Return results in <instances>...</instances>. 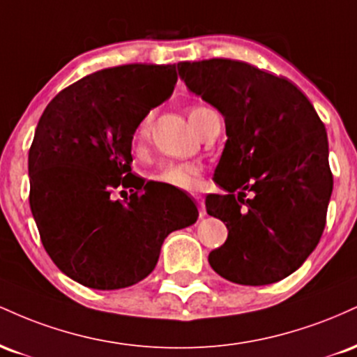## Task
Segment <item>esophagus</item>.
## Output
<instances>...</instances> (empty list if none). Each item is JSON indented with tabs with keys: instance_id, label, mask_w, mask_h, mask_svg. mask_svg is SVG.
Returning <instances> with one entry per match:
<instances>
[{
	"instance_id": "34e87169",
	"label": "esophagus",
	"mask_w": 357,
	"mask_h": 357,
	"mask_svg": "<svg viewBox=\"0 0 357 357\" xmlns=\"http://www.w3.org/2000/svg\"><path fill=\"white\" fill-rule=\"evenodd\" d=\"M195 202H196V204H198L199 216H202V218H204V216H206V208H204V198H203V196L196 195L195 196Z\"/></svg>"
}]
</instances>
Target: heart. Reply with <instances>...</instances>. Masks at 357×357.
Returning <instances> with one entry per match:
<instances>
[{"label": "heart", "mask_w": 357, "mask_h": 357, "mask_svg": "<svg viewBox=\"0 0 357 357\" xmlns=\"http://www.w3.org/2000/svg\"><path fill=\"white\" fill-rule=\"evenodd\" d=\"M206 107H195L190 109V121L195 126V129H198L199 121H202L203 114L206 112ZM147 130H149V117H144L139 122L136 134H134V142L136 144H142L147 136ZM202 176H203V166L199 162H166L159 169H155L153 174L149 176L151 183L158 184L162 190H181V191H195L198 190L199 184H202Z\"/></svg>", "instance_id": "heart-1"}]
</instances>
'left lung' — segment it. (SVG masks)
Instances as JSON below:
<instances>
[{"instance_id": "left-lung-1", "label": "left lung", "mask_w": 357, "mask_h": 357, "mask_svg": "<svg viewBox=\"0 0 357 357\" xmlns=\"http://www.w3.org/2000/svg\"><path fill=\"white\" fill-rule=\"evenodd\" d=\"M190 92L218 109L227 142L208 195V215L227 225L225 245L208 257L240 285L289 277L321 240L333 192L329 144L314 105L284 77L247 61H179Z\"/></svg>"}]
</instances>
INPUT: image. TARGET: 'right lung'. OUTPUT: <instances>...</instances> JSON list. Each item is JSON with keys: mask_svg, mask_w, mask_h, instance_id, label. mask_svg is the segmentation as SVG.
I'll return each instance as SVG.
<instances>
[{"mask_svg": "<svg viewBox=\"0 0 357 357\" xmlns=\"http://www.w3.org/2000/svg\"><path fill=\"white\" fill-rule=\"evenodd\" d=\"M176 82V65L104 68L61 90L40 117L28 154L31 213L48 255L82 285L137 284L166 236L198 220L196 206L165 208L130 173L139 122ZM117 189H129L130 199L114 200Z\"/></svg>", "mask_w": 357, "mask_h": 357, "instance_id": "1", "label": "right lung"}]
</instances>
